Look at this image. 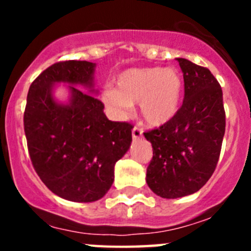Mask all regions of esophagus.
<instances>
[{
  "label": "esophagus",
  "instance_id": "esophagus-1",
  "mask_svg": "<svg viewBox=\"0 0 251 251\" xmlns=\"http://www.w3.org/2000/svg\"><path fill=\"white\" fill-rule=\"evenodd\" d=\"M132 137L134 141H137V139H141L142 138V129L138 127H134L132 129Z\"/></svg>",
  "mask_w": 251,
  "mask_h": 251
}]
</instances>
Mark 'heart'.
I'll list each match as a JSON object with an SVG mask.
<instances>
[{
  "mask_svg": "<svg viewBox=\"0 0 251 251\" xmlns=\"http://www.w3.org/2000/svg\"><path fill=\"white\" fill-rule=\"evenodd\" d=\"M117 90L101 93V100L118 119L127 118L139 103L150 127H162L175 118L183 94V76L176 68L128 69L115 80Z\"/></svg>",
  "mask_w": 251,
  "mask_h": 251,
  "instance_id": "obj_1",
  "label": "heart"
}]
</instances>
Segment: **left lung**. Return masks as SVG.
Segmentation results:
<instances>
[{
  "label": "left lung",
  "mask_w": 251,
  "mask_h": 251,
  "mask_svg": "<svg viewBox=\"0 0 251 251\" xmlns=\"http://www.w3.org/2000/svg\"><path fill=\"white\" fill-rule=\"evenodd\" d=\"M185 99L175 118L145 133L153 148L148 187L163 199L197 192L212 176L225 134L223 90L208 69L177 57Z\"/></svg>",
  "instance_id": "left-lung-1"
}]
</instances>
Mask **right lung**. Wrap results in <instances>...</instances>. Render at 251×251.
Here are the masks:
<instances>
[{"instance_id": "add662e5", "label": "right lung", "mask_w": 251, "mask_h": 251, "mask_svg": "<svg viewBox=\"0 0 251 251\" xmlns=\"http://www.w3.org/2000/svg\"><path fill=\"white\" fill-rule=\"evenodd\" d=\"M95 68L77 60L51 65L31 84L24 114L36 174L51 192L74 202H94L109 191L115 162L132 143V126L104 114ZM57 83L68 85L65 102L54 97Z\"/></svg>"}]
</instances>
